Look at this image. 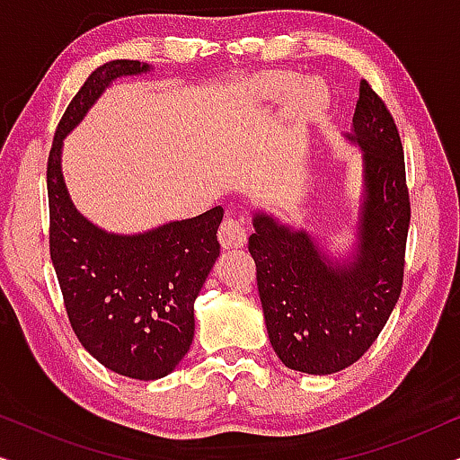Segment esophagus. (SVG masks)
<instances>
[{
	"mask_svg": "<svg viewBox=\"0 0 460 460\" xmlns=\"http://www.w3.org/2000/svg\"><path fill=\"white\" fill-rule=\"evenodd\" d=\"M219 243H222L224 249H232V247H243L244 243H247V228H244V222L241 217L228 216L224 217L222 226H219Z\"/></svg>",
	"mask_w": 460,
	"mask_h": 460,
	"instance_id": "34e87169",
	"label": "esophagus"
}]
</instances>
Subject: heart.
Listing matches in <instances>:
<instances>
[{"label":"heart","instance_id":"obj_1","mask_svg":"<svg viewBox=\"0 0 460 460\" xmlns=\"http://www.w3.org/2000/svg\"><path fill=\"white\" fill-rule=\"evenodd\" d=\"M251 98L257 102H279L291 93L288 112L293 119L307 121L329 104V90L320 79H307L299 84V75L291 71H266L251 79Z\"/></svg>","mask_w":460,"mask_h":460}]
</instances>
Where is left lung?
<instances>
[{"instance_id":"obj_1","label":"left lung","mask_w":460,"mask_h":460,"mask_svg":"<svg viewBox=\"0 0 460 460\" xmlns=\"http://www.w3.org/2000/svg\"><path fill=\"white\" fill-rule=\"evenodd\" d=\"M351 142L362 148L364 203L356 255L332 263L304 230L255 213L249 253L270 343L282 364L331 375L367 354L398 304L411 199L404 148L392 112L367 81L360 84Z\"/></svg>"}]
</instances>
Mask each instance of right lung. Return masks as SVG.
Returning <instances> with one entry per match:
<instances>
[{
    "mask_svg": "<svg viewBox=\"0 0 460 460\" xmlns=\"http://www.w3.org/2000/svg\"><path fill=\"white\" fill-rule=\"evenodd\" d=\"M137 60L98 66L66 106L48 156L49 257L75 335L96 360L129 379H161L194 337V299L219 255L224 209L136 236L100 230L75 209L60 172L65 136L117 77L146 73Z\"/></svg>",
    "mask_w": 460,
    "mask_h": 460,
    "instance_id": "add662e5",
    "label": "right lung"
}]
</instances>
